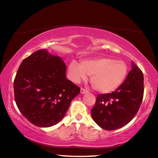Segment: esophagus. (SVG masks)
Wrapping results in <instances>:
<instances>
[{
	"instance_id": "1",
	"label": "esophagus",
	"mask_w": 158,
	"mask_h": 158,
	"mask_svg": "<svg viewBox=\"0 0 158 158\" xmlns=\"http://www.w3.org/2000/svg\"><path fill=\"white\" fill-rule=\"evenodd\" d=\"M88 93V90H86V89H85L83 88H81V94H85V93Z\"/></svg>"
}]
</instances>
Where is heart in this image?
Listing matches in <instances>:
<instances>
[{
    "mask_svg": "<svg viewBox=\"0 0 158 158\" xmlns=\"http://www.w3.org/2000/svg\"><path fill=\"white\" fill-rule=\"evenodd\" d=\"M128 73L125 61L107 57L83 60L81 63L72 60L68 65V74L72 81L79 83L90 75L91 84L96 90L110 93L120 86Z\"/></svg>",
    "mask_w": 158,
    "mask_h": 158,
    "instance_id": "heart-1",
    "label": "heart"
}]
</instances>
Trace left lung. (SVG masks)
<instances>
[{"label":"left lung","mask_w":158,"mask_h":158,"mask_svg":"<svg viewBox=\"0 0 158 158\" xmlns=\"http://www.w3.org/2000/svg\"><path fill=\"white\" fill-rule=\"evenodd\" d=\"M125 81L111 93L98 95L91 109L93 120L102 129H119L132 120L140 108L144 93L142 70L132 61Z\"/></svg>","instance_id":"8db88e82"}]
</instances>
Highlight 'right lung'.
Listing matches in <instances>:
<instances>
[{"mask_svg":"<svg viewBox=\"0 0 158 158\" xmlns=\"http://www.w3.org/2000/svg\"><path fill=\"white\" fill-rule=\"evenodd\" d=\"M61 58L47 50L25 58L15 75V101L25 118L38 127H51L62 120L81 88L65 77Z\"/></svg>","mask_w":158,"mask_h":158,"instance_id":"1","label":"right lung"}]
</instances>
